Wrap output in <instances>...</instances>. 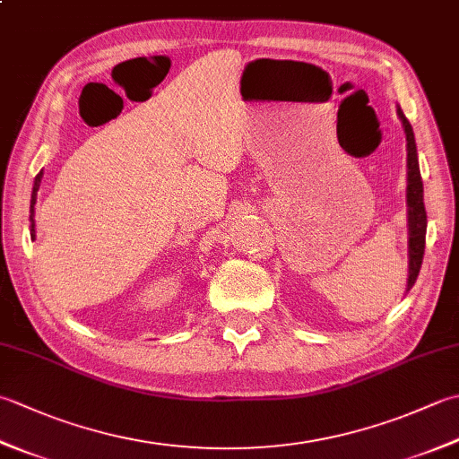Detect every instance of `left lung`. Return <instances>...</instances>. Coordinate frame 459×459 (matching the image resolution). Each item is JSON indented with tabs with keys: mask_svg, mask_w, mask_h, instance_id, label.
I'll return each instance as SVG.
<instances>
[{
	"mask_svg": "<svg viewBox=\"0 0 459 459\" xmlns=\"http://www.w3.org/2000/svg\"><path fill=\"white\" fill-rule=\"evenodd\" d=\"M396 114L403 122L406 134V219H408V278H406V291H411L414 281L420 274L424 247H426V209H424V185L420 175V165H418V152L416 140L411 122L406 120L401 106H396Z\"/></svg>",
	"mask_w": 459,
	"mask_h": 459,
	"instance_id": "8db88e82",
	"label": "left lung"
}]
</instances>
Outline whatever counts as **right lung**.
Wrapping results in <instances>:
<instances>
[{"label": "right lung", "instance_id": "1", "mask_svg": "<svg viewBox=\"0 0 459 459\" xmlns=\"http://www.w3.org/2000/svg\"><path fill=\"white\" fill-rule=\"evenodd\" d=\"M41 179H43V171H39L37 173V178H35V181H33V191H31V207H29V232H31V238L35 240V203H37V191H39V187H41Z\"/></svg>", "mask_w": 459, "mask_h": 459}]
</instances>
